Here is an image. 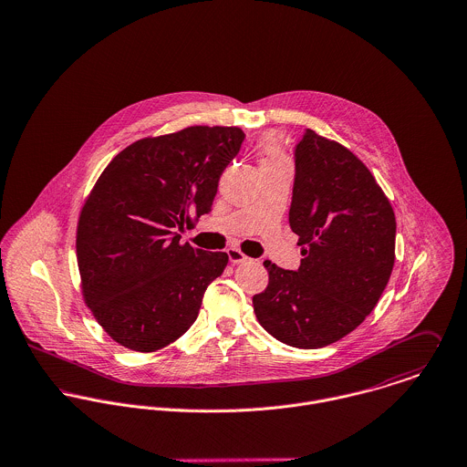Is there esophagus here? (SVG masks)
Here are the masks:
<instances>
[{
    "mask_svg": "<svg viewBox=\"0 0 467 467\" xmlns=\"http://www.w3.org/2000/svg\"><path fill=\"white\" fill-rule=\"evenodd\" d=\"M227 256H229V261H231L233 265H240V263H245V261L249 259L240 249H236V247H229V249H227Z\"/></svg>",
    "mask_w": 467,
    "mask_h": 467,
    "instance_id": "obj_1",
    "label": "esophagus"
}]
</instances>
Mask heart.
I'll return each mask as SVG.
<instances>
[{"label": "heart", "instance_id": "b5f03b06", "mask_svg": "<svg viewBox=\"0 0 467 467\" xmlns=\"http://www.w3.org/2000/svg\"><path fill=\"white\" fill-rule=\"evenodd\" d=\"M263 154H265V161H281V149H279V141L275 136H266L263 140Z\"/></svg>", "mask_w": 467, "mask_h": 467}]
</instances>
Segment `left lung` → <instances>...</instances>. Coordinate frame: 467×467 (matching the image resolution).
<instances>
[{"label": "left lung", "mask_w": 467, "mask_h": 467, "mask_svg": "<svg viewBox=\"0 0 467 467\" xmlns=\"http://www.w3.org/2000/svg\"><path fill=\"white\" fill-rule=\"evenodd\" d=\"M288 222L305 258L297 270L265 261L268 286L253 297L254 313L279 342L324 348L379 301L396 259V216L358 157L306 129L296 147Z\"/></svg>", "instance_id": "obj_1"}]
</instances>
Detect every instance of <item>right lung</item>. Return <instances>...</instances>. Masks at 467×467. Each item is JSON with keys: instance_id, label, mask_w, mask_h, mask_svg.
Returning a JSON list of instances; mask_svg holds the SVG:
<instances>
[{"instance_id": "obj_1", "label": "right lung", "mask_w": 467, "mask_h": 467, "mask_svg": "<svg viewBox=\"0 0 467 467\" xmlns=\"http://www.w3.org/2000/svg\"><path fill=\"white\" fill-rule=\"evenodd\" d=\"M238 127H188L114 157L77 229L82 294L112 340L152 353L195 322L227 254L181 245L177 231L211 211L218 181L240 152Z\"/></svg>"}]
</instances>
